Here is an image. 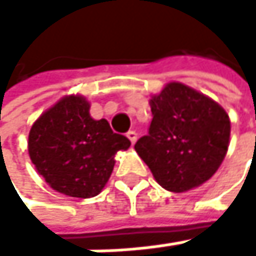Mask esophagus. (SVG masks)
Listing matches in <instances>:
<instances>
[{
	"label": "esophagus",
	"mask_w": 256,
	"mask_h": 256,
	"mask_svg": "<svg viewBox=\"0 0 256 256\" xmlns=\"http://www.w3.org/2000/svg\"><path fill=\"white\" fill-rule=\"evenodd\" d=\"M127 138L130 140V142H132V144H135V142H136V140H138V134H136L135 130H129V132H127Z\"/></svg>",
	"instance_id": "34e87169"
}]
</instances>
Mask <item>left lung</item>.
<instances>
[{"instance_id": "1", "label": "left lung", "mask_w": 256, "mask_h": 256, "mask_svg": "<svg viewBox=\"0 0 256 256\" xmlns=\"http://www.w3.org/2000/svg\"><path fill=\"white\" fill-rule=\"evenodd\" d=\"M152 122L135 150L156 182L175 194L210 180L229 147L230 120L212 98L169 82L150 98Z\"/></svg>"}]
</instances>
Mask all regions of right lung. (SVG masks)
Masks as SVG:
<instances>
[{
  "label": "right lung",
  "instance_id": "add662e5",
  "mask_svg": "<svg viewBox=\"0 0 256 256\" xmlns=\"http://www.w3.org/2000/svg\"><path fill=\"white\" fill-rule=\"evenodd\" d=\"M81 95L61 98L28 134V155L50 188L74 198L96 196L109 181L115 155L130 147L106 120H94Z\"/></svg>",
  "mask_w": 256,
  "mask_h": 256
}]
</instances>
